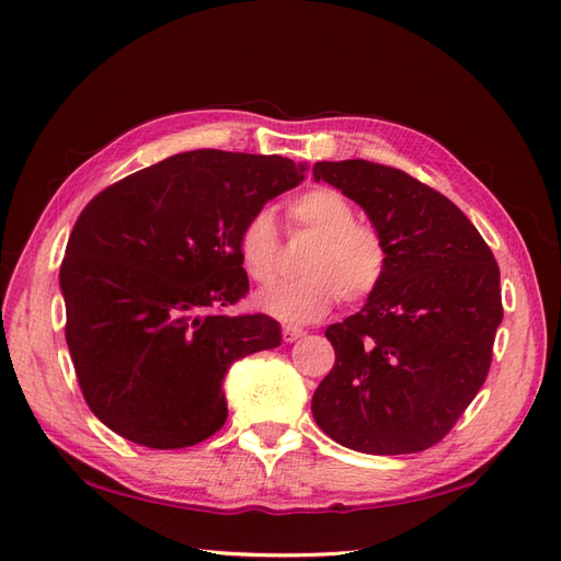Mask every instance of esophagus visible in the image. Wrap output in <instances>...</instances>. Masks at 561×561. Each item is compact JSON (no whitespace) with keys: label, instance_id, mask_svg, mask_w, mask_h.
<instances>
[{"label":"esophagus","instance_id":"1","mask_svg":"<svg viewBox=\"0 0 561 561\" xmlns=\"http://www.w3.org/2000/svg\"><path fill=\"white\" fill-rule=\"evenodd\" d=\"M304 334H307V332H304L301 328H293V325H285V328H283V339H285L287 344L297 342V339H301Z\"/></svg>","mask_w":561,"mask_h":561}]
</instances>
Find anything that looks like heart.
I'll return each instance as SVG.
<instances>
[{"label":"heart","mask_w":561,"mask_h":561,"mask_svg":"<svg viewBox=\"0 0 561 561\" xmlns=\"http://www.w3.org/2000/svg\"><path fill=\"white\" fill-rule=\"evenodd\" d=\"M299 229L316 236L304 257L307 276L283 280L254 295V307L283 322H313L328 316L339 297L358 304L377 290L386 276L383 236L355 222L353 203L330 186H316L290 203ZM278 229L271 210L248 217L239 233V257L245 274L262 285L278 276Z\"/></svg>","instance_id":"obj_1"}]
</instances>
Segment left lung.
Masks as SVG:
<instances>
[{
    "mask_svg": "<svg viewBox=\"0 0 561 561\" xmlns=\"http://www.w3.org/2000/svg\"><path fill=\"white\" fill-rule=\"evenodd\" d=\"M313 178L358 203L388 250L365 307L325 330L336 360L313 393V419L353 451L428 449L486 379L503 320L499 264L447 196L398 168L318 161Z\"/></svg>",
    "mask_w": 561,
    "mask_h": 561,
    "instance_id": "1",
    "label": "left lung"
}]
</instances>
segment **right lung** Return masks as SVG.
Listing matches in <instances>:
<instances>
[{"instance_id": "obj_1", "label": "right lung", "mask_w": 561, "mask_h": 561, "mask_svg": "<svg viewBox=\"0 0 561 561\" xmlns=\"http://www.w3.org/2000/svg\"><path fill=\"white\" fill-rule=\"evenodd\" d=\"M304 171L276 154L194 149L83 208L60 266L65 339L81 393L110 431L182 449L225 426L229 367L283 336L262 313L206 311L248 293L239 233Z\"/></svg>"}]
</instances>
